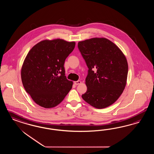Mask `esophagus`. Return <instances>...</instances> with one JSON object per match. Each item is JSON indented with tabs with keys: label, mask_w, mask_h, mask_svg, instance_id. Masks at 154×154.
Here are the masks:
<instances>
[{
	"label": "esophagus",
	"mask_w": 154,
	"mask_h": 154,
	"mask_svg": "<svg viewBox=\"0 0 154 154\" xmlns=\"http://www.w3.org/2000/svg\"><path fill=\"white\" fill-rule=\"evenodd\" d=\"M74 84H75V85H79V84H81V81H75V82H74Z\"/></svg>",
	"instance_id": "obj_1"
}]
</instances>
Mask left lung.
Returning <instances> with one entry per match:
<instances>
[{"mask_svg":"<svg viewBox=\"0 0 154 154\" xmlns=\"http://www.w3.org/2000/svg\"><path fill=\"white\" fill-rule=\"evenodd\" d=\"M89 70L87 91L82 98L94 107L102 109L115 102L125 88L128 72L121 50L105 38H93L78 43Z\"/></svg>","mask_w":154,"mask_h":154,"instance_id":"1","label":"left lung"}]
</instances>
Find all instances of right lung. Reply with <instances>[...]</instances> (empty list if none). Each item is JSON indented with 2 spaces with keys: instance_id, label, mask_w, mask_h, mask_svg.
I'll list each match as a JSON object with an SVG mask.
<instances>
[{
  "instance_id": "obj_1",
  "label": "right lung",
  "mask_w": 154,
  "mask_h": 154,
  "mask_svg": "<svg viewBox=\"0 0 154 154\" xmlns=\"http://www.w3.org/2000/svg\"><path fill=\"white\" fill-rule=\"evenodd\" d=\"M75 45L61 39L44 40L28 52L21 68V80L26 91L39 106L55 107L72 89L73 82L66 79L64 64Z\"/></svg>"
}]
</instances>
